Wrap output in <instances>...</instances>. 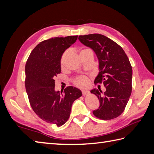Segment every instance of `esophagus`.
Listing matches in <instances>:
<instances>
[{
	"instance_id": "34e87169",
	"label": "esophagus",
	"mask_w": 154,
	"mask_h": 154,
	"mask_svg": "<svg viewBox=\"0 0 154 154\" xmlns=\"http://www.w3.org/2000/svg\"><path fill=\"white\" fill-rule=\"evenodd\" d=\"M82 93H83V96H85L87 94H89V91L87 90V89H85V90H82Z\"/></svg>"
}]
</instances>
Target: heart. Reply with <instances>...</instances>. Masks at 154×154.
Returning <instances> with one entry per match:
<instances>
[{
	"instance_id": "heart-1",
	"label": "heart",
	"mask_w": 154,
	"mask_h": 154,
	"mask_svg": "<svg viewBox=\"0 0 154 154\" xmlns=\"http://www.w3.org/2000/svg\"><path fill=\"white\" fill-rule=\"evenodd\" d=\"M67 52H65V53H64L63 55H62L61 59V67H63L64 65L65 58H66V57H67ZM75 83L78 87H83L87 86V85L89 84V80H88V79L86 77H81L77 78V79L75 80Z\"/></svg>"
}]
</instances>
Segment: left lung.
<instances>
[{"instance_id": "obj_1", "label": "left lung", "mask_w": 154, "mask_h": 154, "mask_svg": "<svg viewBox=\"0 0 154 154\" xmlns=\"http://www.w3.org/2000/svg\"><path fill=\"white\" fill-rule=\"evenodd\" d=\"M79 41L92 49L99 60V74L94 83L103 82L106 91H91L98 97L99 109L93 111L96 117L111 120L122 114L132 93V69L123 49L105 35L92 34L79 35Z\"/></svg>"}]
</instances>
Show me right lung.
<instances>
[{"label": "right lung", "mask_w": 154, "mask_h": 154, "mask_svg": "<svg viewBox=\"0 0 154 154\" xmlns=\"http://www.w3.org/2000/svg\"><path fill=\"white\" fill-rule=\"evenodd\" d=\"M77 37H56L40 42L26 63L25 87L32 109L41 119L57 126L67 122L72 104L82 95L80 89L72 86L63 93L55 90L54 78L61 73L62 55Z\"/></svg>", "instance_id": "right-lung-1"}]
</instances>
